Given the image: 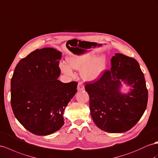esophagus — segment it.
<instances>
[{
  "mask_svg": "<svg viewBox=\"0 0 158 158\" xmlns=\"http://www.w3.org/2000/svg\"><path fill=\"white\" fill-rule=\"evenodd\" d=\"M85 89L84 85L82 82H79L77 85V90L78 91H83Z\"/></svg>",
  "mask_w": 158,
  "mask_h": 158,
  "instance_id": "34e87169",
  "label": "esophagus"
}]
</instances>
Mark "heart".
I'll use <instances>...</instances> for the list:
<instances>
[{
  "mask_svg": "<svg viewBox=\"0 0 158 158\" xmlns=\"http://www.w3.org/2000/svg\"><path fill=\"white\" fill-rule=\"evenodd\" d=\"M68 65L60 63V70L64 74L72 76V69L81 70V76L86 81H94L102 75L106 69V56L103 53L94 56L91 52H83L67 58Z\"/></svg>",
  "mask_w": 158,
  "mask_h": 158,
  "instance_id": "b5f03b06",
  "label": "heart"
}]
</instances>
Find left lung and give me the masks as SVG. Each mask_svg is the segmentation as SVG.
I'll return each instance as SVG.
<instances>
[{"label": "left lung", "mask_w": 158, "mask_h": 158, "mask_svg": "<svg viewBox=\"0 0 158 158\" xmlns=\"http://www.w3.org/2000/svg\"><path fill=\"white\" fill-rule=\"evenodd\" d=\"M111 68L95 82H87L91 118L109 133H123L138 122L146 109L148 91L137 60L121 53L111 59ZM123 82L132 87L127 94L120 91Z\"/></svg>", "instance_id": "8db88e82"}]
</instances>
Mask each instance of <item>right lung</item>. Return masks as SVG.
<instances>
[{"mask_svg": "<svg viewBox=\"0 0 158 158\" xmlns=\"http://www.w3.org/2000/svg\"><path fill=\"white\" fill-rule=\"evenodd\" d=\"M62 53L53 48L37 49L16 66L10 81L12 110L33 134L47 135L64 125L63 112L77 91V82L58 80Z\"/></svg>", "mask_w": 158, "mask_h": 158, "instance_id": "1", "label": "right lung"}]
</instances>
